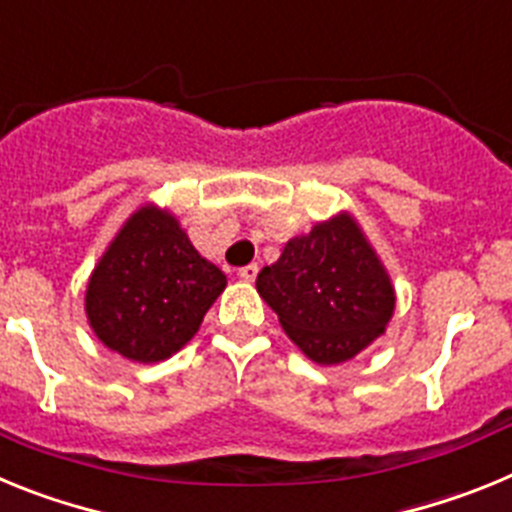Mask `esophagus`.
I'll return each mask as SVG.
<instances>
[{"mask_svg": "<svg viewBox=\"0 0 512 512\" xmlns=\"http://www.w3.org/2000/svg\"><path fill=\"white\" fill-rule=\"evenodd\" d=\"M238 277H241L243 282H253V279L259 277V266H256V264L243 266V269H238Z\"/></svg>", "mask_w": 512, "mask_h": 512, "instance_id": "34e87169", "label": "esophagus"}]
</instances>
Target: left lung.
Segmentation results:
<instances>
[{"label":"left lung","instance_id":"left-lung-1","mask_svg":"<svg viewBox=\"0 0 512 512\" xmlns=\"http://www.w3.org/2000/svg\"><path fill=\"white\" fill-rule=\"evenodd\" d=\"M256 289L315 364L354 359L395 312L390 274L348 212L287 241L277 264L261 269Z\"/></svg>","mask_w":512,"mask_h":512}]
</instances>
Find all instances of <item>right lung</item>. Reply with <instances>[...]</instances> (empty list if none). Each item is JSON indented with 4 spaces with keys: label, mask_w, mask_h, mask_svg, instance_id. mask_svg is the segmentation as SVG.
I'll return each instance as SVG.
<instances>
[{
    "label": "right lung",
    "mask_w": 512,
    "mask_h": 512,
    "mask_svg": "<svg viewBox=\"0 0 512 512\" xmlns=\"http://www.w3.org/2000/svg\"><path fill=\"white\" fill-rule=\"evenodd\" d=\"M225 284L179 220L146 205L125 220L94 266L84 307L94 336L110 351L156 364L192 341Z\"/></svg>",
    "instance_id": "1"
}]
</instances>
